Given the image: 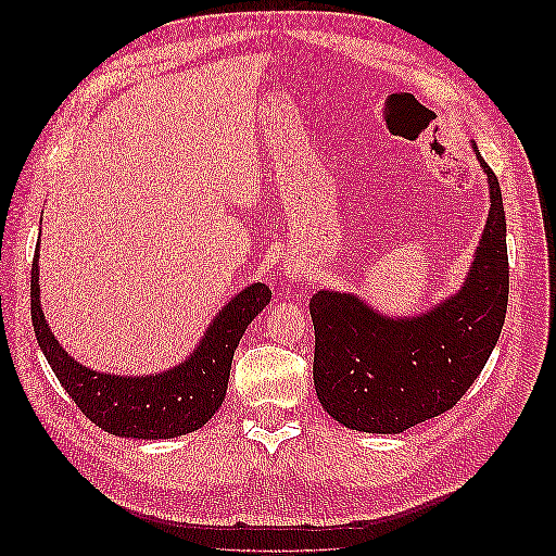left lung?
<instances>
[{"instance_id":"8db88e82","label":"left lung","mask_w":556,"mask_h":556,"mask_svg":"<svg viewBox=\"0 0 556 556\" xmlns=\"http://www.w3.org/2000/svg\"><path fill=\"white\" fill-rule=\"evenodd\" d=\"M470 148L490 185V215L457 292L408 317L382 315L352 292L311 299L315 392L348 429L401 433L450 410L498 341L508 308L506 213L498 178Z\"/></svg>"}]
</instances>
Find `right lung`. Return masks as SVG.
Listing matches in <instances>:
<instances>
[{
    "label": "right lung",
    "mask_w": 556,
    "mask_h": 556,
    "mask_svg": "<svg viewBox=\"0 0 556 556\" xmlns=\"http://www.w3.org/2000/svg\"><path fill=\"white\" fill-rule=\"evenodd\" d=\"M268 301L271 290L252 282L211 319L182 362L150 376H117L83 366L60 345L41 311L39 243L31 264V325L41 352L80 413L123 439H178L204 427L225 401L233 350Z\"/></svg>",
    "instance_id": "1"
}]
</instances>
